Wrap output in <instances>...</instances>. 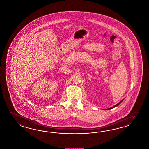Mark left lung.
<instances>
[{"label": "left lung", "instance_id": "left-lung-1", "mask_svg": "<svg viewBox=\"0 0 149 149\" xmlns=\"http://www.w3.org/2000/svg\"><path fill=\"white\" fill-rule=\"evenodd\" d=\"M123 100V99H122V100L121 101H120L118 104H116V105H114L113 107H111V108H108V109H104L103 110H110V109H112L113 108H115V107H117V106H118L119 104H120L121 102H122V101Z\"/></svg>", "mask_w": 149, "mask_h": 149}]
</instances>
